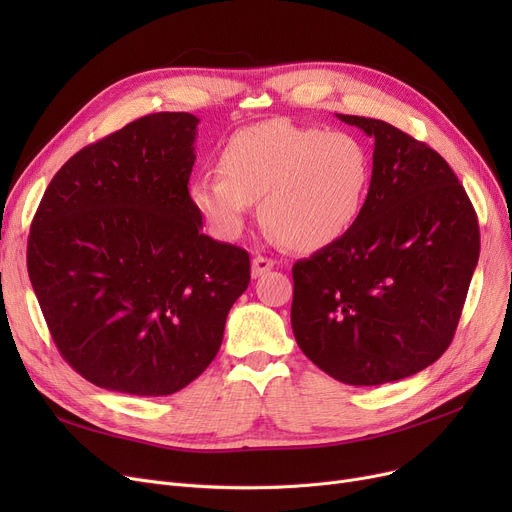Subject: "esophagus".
<instances>
[{
	"instance_id": "obj_1",
	"label": "esophagus",
	"mask_w": 512,
	"mask_h": 512,
	"mask_svg": "<svg viewBox=\"0 0 512 512\" xmlns=\"http://www.w3.org/2000/svg\"><path fill=\"white\" fill-rule=\"evenodd\" d=\"M274 267V259L263 257V255H255L251 261V276L253 278H261L263 274H267Z\"/></svg>"
}]
</instances>
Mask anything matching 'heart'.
<instances>
[{
	"instance_id": "obj_1",
	"label": "heart",
	"mask_w": 512,
	"mask_h": 512,
	"mask_svg": "<svg viewBox=\"0 0 512 512\" xmlns=\"http://www.w3.org/2000/svg\"><path fill=\"white\" fill-rule=\"evenodd\" d=\"M218 174L188 184V201L215 236L238 238L261 201L267 230L292 249L315 251L359 222L371 155L353 132L270 120L232 134L218 153Z\"/></svg>"
}]
</instances>
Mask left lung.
<instances>
[{
  "label": "left lung",
  "instance_id": "left-lung-1",
  "mask_svg": "<svg viewBox=\"0 0 512 512\" xmlns=\"http://www.w3.org/2000/svg\"><path fill=\"white\" fill-rule=\"evenodd\" d=\"M373 143L353 230L292 267V332L334 380L380 386L450 346L479 259V226L446 159L396 126L336 114Z\"/></svg>",
  "mask_w": 512,
  "mask_h": 512
}]
</instances>
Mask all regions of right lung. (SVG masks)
<instances>
[{
  "label": "right lung",
  "mask_w": 512,
  "mask_h": 512,
  "mask_svg": "<svg viewBox=\"0 0 512 512\" xmlns=\"http://www.w3.org/2000/svg\"><path fill=\"white\" fill-rule=\"evenodd\" d=\"M199 118L159 112L72 155L31 224L26 265L60 355L91 384L168 396L218 355L249 253L188 201Z\"/></svg>",
  "instance_id": "add662e5"
}]
</instances>
